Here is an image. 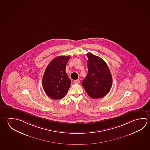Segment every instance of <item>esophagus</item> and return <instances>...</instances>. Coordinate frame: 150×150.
Returning <instances> with one entry per match:
<instances>
[{"label": "esophagus", "instance_id": "esophagus-1", "mask_svg": "<svg viewBox=\"0 0 150 150\" xmlns=\"http://www.w3.org/2000/svg\"><path fill=\"white\" fill-rule=\"evenodd\" d=\"M74 84H79L80 83V81L79 79H77V80H75L74 81Z\"/></svg>", "mask_w": 150, "mask_h": 150}]
</instances>
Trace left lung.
Masks as SVG:
<instances>
[{"mask_svg": "<svg viewBox=\"0 0 150 150\" xmlns=\"http://www.w3.org/2000/svg\"><path fill=\"white\" fill-rule=\"evenodd\" d=\"M88 73L81 84L87 94L93 98L105 96L112 85V77L105 61L91 53L86 54Z\"/></svg>", "mask_w": 150, "mask_h": 150, "instance_id": "left-lung-1", "label": "left lung"}]
</instances>
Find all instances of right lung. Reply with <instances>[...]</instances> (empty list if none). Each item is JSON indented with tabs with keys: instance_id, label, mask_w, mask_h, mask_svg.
I'll use <instances>...</instances> for the list:
<instances>
[{
	"instance_id": "add662e5",
	"label": "right lung",
	"mask_w": 150,
	"mask_h": 150,
	"mask_svg": "<svg viewBox=\"0 0 150 150\" xmlns=\"http://www.w3.org/2000/svg\"><path fill=\"white\" fill-rule=\"evenodd\" d=\"M69 56H60L53 59L45 69L42 87L45 93L54 100H60L67 93L71 81L65 71Z\"/></svg>"
}]
</instances>
